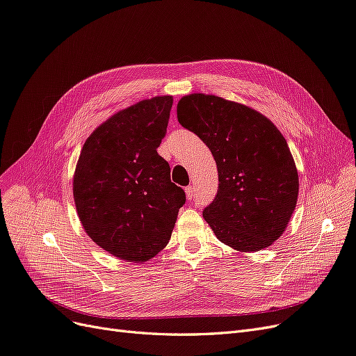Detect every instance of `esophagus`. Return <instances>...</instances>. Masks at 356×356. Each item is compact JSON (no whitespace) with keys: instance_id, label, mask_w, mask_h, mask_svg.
<instances>
[{"instance_id":"esophagus-1","label":"esophagus","mask_w":356,"mask_h":356,"mask_svg":"<svg viewBox=\"0 0 356 356\" xmlns=\"http://www.w3.org/2000/svg\"><path fill=\"white\" fill-rule=\"evenodd\" d=\"M186 196H187V199H188V200H191L193 197H195V187L188 186V187L186 188Z\"/></svg>"}]
</instances>
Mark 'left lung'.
<instances>
[{"instance_id":"left-lung-1","label":"left lung","mask_w":356,"mask_h":356,"mask_svg":"<svg viewBox=\"0 0 356 356\" xmlns=\"http://www.w3.org/2000/svg\"><path fill=\"white\" fill-rule=\"evenodd\" d=\"M177 115L217 163L218 193L203 218L218 241L241 252L270 246L298 197V172L281 131L261 113L215 95L182 96Z\"/></svg>"}]
</instances>
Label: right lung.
Returning <instances> with one entry per match:
<instances>
[{"label":"right lung","mask_w":356,"mask_h":356,"mask_svg":"<svg viewBox=\"0 0 356 356\" xmlns=\"http://www.w3.org/2000/svg\"><path fill=\"white\" fill-rule=\"evenodd\" d=\"M172 104V96H154L106 118L86 139L75 166L72 195L84 232L129 263L163 250L186 203L157 153Z\"/></svg>","instance_id":"obj_1"}]
</instances>
